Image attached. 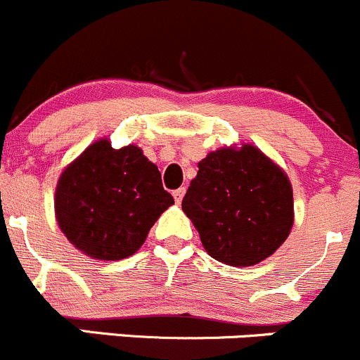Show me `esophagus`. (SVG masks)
Listing matches in <instances>:
<instances>
[{
	"instance_id": "obj_1",
	"label": "esophagus",
	"mask_w": 360,
	"mask_h": 360,
	"mask_svg": "<svg viewBox=\"0 0 360 360\" xmlns=\"http://www.w3.org/2000/svg\"><path fill=\"white\" fill-rule=\"evenodd\" d=\"M184 195H185V187L176 188V191L173 192V198H175V201H176V202H180L181 199H184Z\"/></svg>"
}]
</instances>
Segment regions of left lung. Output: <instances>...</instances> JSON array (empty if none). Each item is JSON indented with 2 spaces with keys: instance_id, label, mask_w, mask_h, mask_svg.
Returning a JSON list of instances; mask_svg holds the SVG:
<instances>
[{
  "instance_id": "obj_1",
  "label": "left lung",
  "mask_w": 360,
  "mask_h": 360,
  "mask_svg": "<svg viewBox=\"0 0 360 360\" xmlns=\"http://www.w3.org/2000/svg\"><path fill=\"white\" fill-rule=\"evenodd\" d=\"M198 168L181 210L208 255L247 268L275 254L294 226L287 173L252 143L217 148Z\"/></svg>"
}]
</instances>
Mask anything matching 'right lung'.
<instances>
[{
  "mask_svg": "<svg viewBox=\"0 0 360 360\" xmlns=\"http://www.w3.org/2000/svg\"><path fill=\"white\" fill-rule=\"evenodd\" d=\"M175 199L158 166L136 145L92 141L60 173L54 210L59 229L82 254L120 261L136 254L148 231Z\"/></svg>",
  "mask_w": 360,
  "mask_h": 360,
  "instance_id": "1",
  "label": "right lung"
}]
</instances>
